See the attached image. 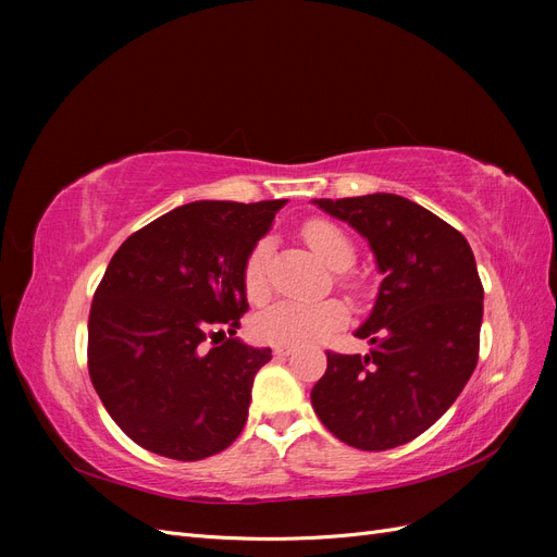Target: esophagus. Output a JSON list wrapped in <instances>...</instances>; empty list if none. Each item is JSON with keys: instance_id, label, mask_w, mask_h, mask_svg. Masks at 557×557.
<instances>
[{"instance_id": "1", "label": "esophagus", "mask_w": 557, "mask_h": 557, "mask_svg": "<svg viewBox=\"0 0 557 557\" xmlns=\"http://www.w3.org/2000/svg\"><path fill=\"white\" fill-rule=\"evenodd\" d=\"M293 346H274V356L276 358H288V356H293Z\"/></svg>"}]
</instances>
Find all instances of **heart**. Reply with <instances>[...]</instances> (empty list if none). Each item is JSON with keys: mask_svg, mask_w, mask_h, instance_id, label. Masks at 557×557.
<instances>
[{"mask_svg": "<svg viewBox=\"0 0 557 557\" xmlns=\"http://www.w3.org/2000/svg\"><path fill=\"white\" fill-rule=\"evenodd\" d=\"M301 237H305L315 256L330 269H336V272H344L346 267H350L352 258H356V248H352L346 232L330 221H309L301 227ZM269 256H272V242L260 239L250 248L244 262V290L246 297L256 301V305L269 295ZM346 315L348 311L339 299H281L252 318V334H256V339L274 346H307L323 339L336 327H342L346 323Z\"/></svg>", "mask_w": 557, "mask_h": 557, "instance_id": "1", "label": "heart"}]
</instances>
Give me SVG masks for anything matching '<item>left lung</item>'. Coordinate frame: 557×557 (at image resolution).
I'll list each match as a JSON object with an SVG mask.
<instances>
[{
  "label": "left lung",
  "mask_w": 557,
  "mask_h": 557,
  "mask_svg": "<svg viewBox=\"0 0 557 557\" xmlns=\"http://www.w3.org/2000/svg\"><path fill=\"white\" fill-rule=\"evenodd\" d=\"M367 239L383 281L356 330L367 356L327 352L311 391L336 440L387 450L416 440L458 399L479 360L483 285L462 234L416 201L374 193L313 199Z\"/></svg>",
  "instance_id": "1"
}]
</instances>
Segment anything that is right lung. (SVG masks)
Instances as JSON below:
<instances>
[{
  "instance_id": "1",
  "label": "right lung",
  "mask_w": 557,
  "mask_h": 557,
  "mask_svg": "<svg viewBox=\"0 0 557 557\" xmlns=\"http://www.w3.org/2000/svg\"><path fill=\"white\" fill-rule=\"evenodd\" d=\"M285 199H201L156 218L115 250L92 299L88 369L132 442L193 462L244 430L252 379L272 348L244 344V262ZM231 332L207 351L203 342ZM218 344V342H215Z\"/></svg>"
}]
</instances>
